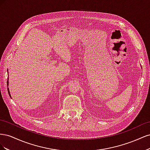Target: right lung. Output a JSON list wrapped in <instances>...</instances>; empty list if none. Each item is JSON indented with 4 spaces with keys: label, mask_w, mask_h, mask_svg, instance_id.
I'll list each match as a JSON object with an SVG mask.
<instances>
[{
    "label": "right lung",
    "mask_w": 150,
    "mask_h": 150,
    "mask_svg": "<svg viewBox=\"0 0 150 150\" xmlns=\"http://www.w3.org/2000/svg\"><path fill=\"white\" fill-rule=\"evenodd\" d=\"M8 80H7V86H8ZM7 90H8V94H9V96H10V97L11 98V94H10V91H9V90H8V88H7Z\"/></svg>",
    "instance_id": "right-lung-1"
}]
</instances>
